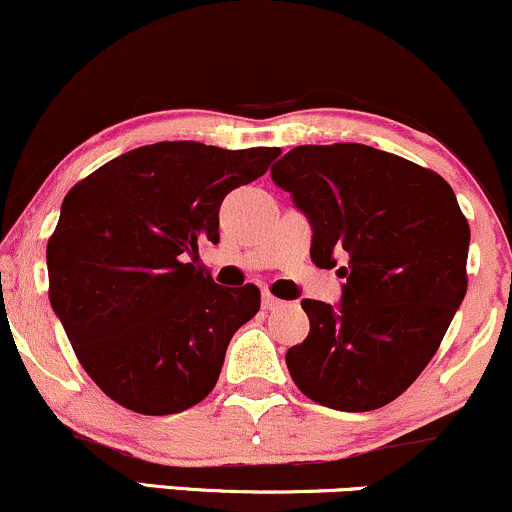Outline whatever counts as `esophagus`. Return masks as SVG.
I'll return each mask as SVG.
<instances>
[{
  "label": "esophagus",
  "instance_id": "esophagus-1",
  "mask_svg": "<svg viewBox=\"0 0 512 512\" xmlns=\"http://www.w3.org/2000/svg\"><path fill=\"white\" fill-rule=\"evenodd\" d=\"M283 300H278V297H273L271 292H263V309H268V312H273V309L283 307Z\"/></svg>",
  "mask_w": 512,
  "mask_h": 512
}]
</instances>
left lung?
Instances as JSON below:
<instances>
[{"mask_svg":"<svg viewBox=\"0 0 512 512\" xmlns=\"http://www.w3.org/2000/svg\"><path fill=\"white\" fill-rule=\"evenodd\" d=\"M273 183L312 225V261L341 263L336 307L304 300L309 336L287 350L304 396L375 411L411 387L467 295L469 225L435 171L338 142L290 149Z\"/></svg>","mask_w":512,"mask_h":512,"instance_id":"1","label":"left lung"}]
</instances>
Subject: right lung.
<instances>
[{
	"label": "right lung",
	"instance_id": "right-lung-1",
	"mask_svg": "<svg viewBox=\"0 0 512 512\" xmlns=\"http://www.w3.org/2000/svg\"><path fill=\"white\" fill-rule=\"evenodd\" d=\"M278 147L157 142L120 154L62 200L48 241L50 304L79 363L125 409L179 413L212 392L232 336L261 307L188 258L220 241V205Z\"/></svg>",
	"mask_w": 512,
	"mask_h": 512
}]
</instances>
